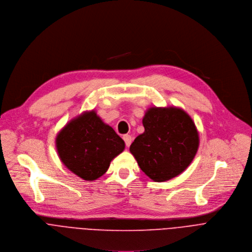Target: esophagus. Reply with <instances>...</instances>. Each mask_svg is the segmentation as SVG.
<instances>
[{"mask_svg": "<svg viewBox=\"0 0 252 252\" xmlns=\"http://www.w3.org/2000/svg\"><path fill=\"white\" fill-rule=\"evenodd\" d=\"M123 140L125 141V144H126L127 147H129L131 145V143H132V137L130 135H124L123 136Z\"/></svg>", "mask_w": 252, "mask_h": 252, "instance_id": "1", "label": "esophagus"}]
</instances>
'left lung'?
<instances>
[{"mask_svg": "<svg viewBox=\"0 0 252 252\" xmlns=\"http://www.w3.org/2000/svg\"><path fill=\"white\" fill-rule=\"evenodd\" d=\"M142 122L145 131L130 146L140 169L155 182L182 174L193 160L199 144L189 115L177 107H151Z\"/></svg>", "mask_w": 252, "mask_h": 252, "instance_id": "8db88e82", "label": "left lung"}]
</instances>
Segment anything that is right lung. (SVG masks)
<instances>
[{
  "mask_svg": "<svg viewBox=\"0 0 252 252\" xmlns=\"http://www.w3.org/2000/svg\"><path fill=\"white\" fill-rule=\"evenodd\" d=\"M56 144L63 165L85 181L104 175L125 148L124 141L94 110L70 120L58 134Z\"/></svg>",
  "mask_w": 252,
  "mask_h": 252,
  "instance_id": "right-lung-1",
  "label": "right lung"
}]
</instances>
